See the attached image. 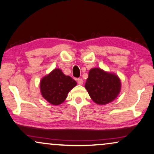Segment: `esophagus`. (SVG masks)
<instances>
[{
  "mask_svg": "<svg viewBox=\"0 0 154 154\" xmlns=\"http://www.w3.org/2000/svg\"><path fill=\"white\" fill-rule=\"evenodd\" d=\"M77 81H78V83H79V85H83V81L82 79H78Z\"/></svg>",
  "mask_w": 154,
  "mask_h": 154,
  "instance_id": "1",
  "label": "esophagus"
}]
</instances>
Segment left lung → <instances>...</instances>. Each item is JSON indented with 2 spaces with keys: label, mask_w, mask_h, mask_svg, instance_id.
<instances>
[{
  "label": "left lung",
  "mask_w": 154,
  "mask_h": 154,
  "mask_svg": "<svg viewBox=\"0 0 154 154\" xmlns=\"http://www.w3.org/2000/svg\"><path fill=\"white\" fill-rule=\"evenodd\" d=\"M85 88L94 102L105 105L113 102L119 96L121 82L115 73L100 68H92L89 71Z\"/></svg>",
  "instance_id": "8db88e82"
}]
</instances>
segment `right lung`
Masks as SVG:
<instances>
[{
	"label": "right lung",
	"instance_id": "add662e5",
	"mask_svg": "<svg viewBox=\"0 0 154 154\" xmlns=\"http://www.w3.org/2000/svg\"><path fill=\"white\" fill-rule=\"evenodd\" d=\"M76 85L75 80L56 68L42 78L40 90L42 97L50 104L60 105L64 102L69 91Z\"/></svg>",
	"mask_w": 154,
	"mask_h": 154
}]
</instances>
